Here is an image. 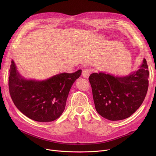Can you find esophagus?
Instances as JSON below:
<instances>
[{"mask_svg":"<svg viewBox=\"0 0 156 156\" xmlns=\"http://www.w3.org/2000/svg\"><path fill=\"white\" fill-rule=\"evenodd\" d=\"M92 71L91 69H85L83 70V72H82V76L83 77L85 78H88L89 75H90Z\"/></svg>","mask_w":156,"mask_h":156,"instance_id":"obj_1","label":"esophagus"}]
</instances>
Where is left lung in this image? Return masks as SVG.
I'll use <instances>...</instances> for the list:
<instances>
[{"label": "left lung", "mask_w": 156, "mask_h": 156, "mask_svg": "<svg viewBox=\"0 0 156 156\" xmlns=\"http://www.w3.org/2000/svg\"><path fill=\"white\" fill-rule=\"evenodd\" d=\"M149 73L145 59L138 70L123 77L104 73L89 76L97 112L111 121L126 119L140 107L149 87Z\"/></svg>", "instance_id": "obj_1"}]
</instances>
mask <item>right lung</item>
Segmentation results:
<instances>
[{
	"mask_svg": "<svg viewBox=\"0 0 156 156\" xmlns=\"http://www.w3.org/2000/svg\"><path fill=\"white\" fill-rule=\"evenodd\" d=\"M81 74L79 69L43 81L26 80L20 75L12 61L9 76L10 95L16 107L30 119L53 121L62 114L71 87Z\"/></svg>",
	"mask_w": 156,
	"mask_h": 156,
	"instance_id": "obj_1",
	"label": "right lung"
}]
</instances>
